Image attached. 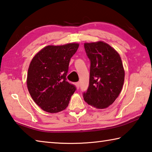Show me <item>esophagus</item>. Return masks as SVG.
<instances>
[{
	"instance_id": "esophagus-1",
	"label": "esophagus",
	"mask_w": 152,
	"mask_h": 152,
	"mask_svg": "<svg viewBox=\"0 0 152 152\" xmlns=\"http://www.w3.org/2000/svg\"><path fill=\"white\" fill-rule=\"evenodd\" d=\"M76 86L77 88H78V89H79V88H80V82H76Z\"/></svg>"
}]
</instances>
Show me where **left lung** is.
Wrapping results in <instances>:
<instances>
[{"label": "left lung", "instance_id": "1", "mask_svg": "<svg viewBox=\"0 0 152 152\" xmlns=\"http://www.w3.org/2000/svg\"><path fill=\"white\" fill-rule=\"evenodd\" d=\"M84 48L90 69L89 86L83 94L84 100L96 108H106L122 89L125 72L122 60L115 50L102 41L84 43Z\"/></svg>", "mask_w": 152, "mask_h": 152}]
</instances>
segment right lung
<instances>
[{
  "label": "right lung",
  "mask_w": 152,
  "mask_h": 152,
  "mask_svg": "<svg viewBox=\"0 0 152 152\" xmlns=\"http://www.w3.org/2000/svg\"><path fill=\"white\" fill-rule=\"evenodd\" d=\"M78 43L47 46L30 62L26 84L33 100L44 111L57 113L68 106L75 86L66 81L70 60L78 48Z\"/></svg>",
  "instance_id": "1"
}]
</instances>
